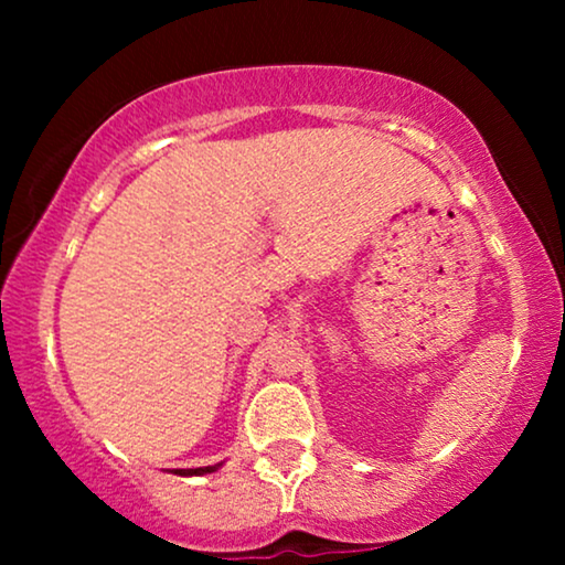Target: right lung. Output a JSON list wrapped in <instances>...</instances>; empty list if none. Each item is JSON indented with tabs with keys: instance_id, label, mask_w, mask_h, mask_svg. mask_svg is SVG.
I'll use <instances>...</instances> for the list:
<instances>
[{
	"instance_id": "add662e5",
	"label": "right lung",
	"mask_w": 565,
	"mask_h": 565,
	"mask_svg": "<svg viewBox=\"0 0 565 565\" xmlns=\"http://www.w3.org/2000/svg\"><path fill=\"white\" fill-rule=\"evenodd\" d=\"M223 466V462H215V466H205V468H174V476H205V473H215Z\"/></svg>"
}]
</instances>
